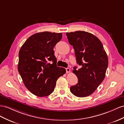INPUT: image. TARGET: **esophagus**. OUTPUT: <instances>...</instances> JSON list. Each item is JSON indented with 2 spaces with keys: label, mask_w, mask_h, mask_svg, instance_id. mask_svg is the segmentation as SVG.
<instances>
[{
  "label": "esophagus",
  "mask_w": 124,
  "mask_h": 124,
  "mask_svg": "<svg viewBox=\"0 0 124 124\" xmlns=\"http://www.w3.org/2000/svg\"><path fill=\"white\" fill-rule=\"evenodd\" d=\"M70 68H66V73H70Z\"/></svg>",
  "instance_id": "obj_1"
}]
</instances>
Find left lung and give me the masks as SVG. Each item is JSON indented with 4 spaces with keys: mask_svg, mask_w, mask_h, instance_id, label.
I'll use <instances>...</instances> for the list:
<instances>
[{
    "mask_svg": "<svg viewBox=\"0 0 124 124\" xmlns=\"http://www.w3.org/2000/svg\"><path fill=\"white\" fill-rule=\"evenodd\" d=\"M69 43L75 50L77 63L82 68L73 72L78 83L70 87V92L78 97L91 95L103 82L108 66V58L103 45L94 35L85 31L66 33Z\"/></svg>",
    "mask_w": 124,
    "mask_h": 124,
    "instance_id": "obj_1",
    "label": "left lung"
}]
</instances>
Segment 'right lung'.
Returning a JSON list of instances; mask_svg holds the SVG:
<instances>
[{
    "mask_svg": "<svg viewBox=\"0 0 124 124\" xmlns=\"http://www.w3.org/2000/svg\"><path fill=\"white\" fill-rule=\"evenodd\" d=\"M62 37L61 33H37L28 38L19 51L17 70L27 89L36 96L51 94L59 77L66 73L64 68L56 66L54 50Z\"/></svg>",
    "mask_w": 124,
    "mask_h": 124,
    "instance_id": "add662e5",
    "label": "right lung"
}]
</instances>
